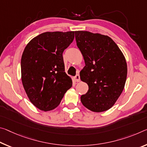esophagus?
<instances>
[{"mask_svg": "<svg viewBox=\"0 0 147 147\" xmlns=\"http://www.w3.org/2000/svg\"><path fill=\"white\" fill-rule=\"evenodd\" d=\"M74 80H75V81L76 82H80V75H79V74H76V75L74 76Z\"/></svg>", "mask_w": 147, "mask_h": 147, "instance_id": "esophagus-1", "label": "esophagus"}]
</instances>
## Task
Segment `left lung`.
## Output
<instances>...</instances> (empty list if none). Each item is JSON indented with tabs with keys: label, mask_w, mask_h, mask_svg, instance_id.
Instances as JSON below:
<instances>
[{
	"label": "left lung",
	"mask_w": 147,
	"mask_h": 147,
	"mask_svg": "<svg viewBox=\"0 0 147 147\" xmlns=\"http://www.w3.org/2000/svg\"><path fill=\"white\" fill-rule=\"evenodd\" d=\"M74 32L86 65L80 73V79L89 88L81 96V102L93 112L106 111L115 104L124 88L127 73L124 55L108 36L83 31Z\"/></svg>",
	"instance_id": "8db88e82"
}]
</instances>
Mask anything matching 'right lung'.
Instances as JSON below:
<instances>
[{
	"label": "right lung",
	"instance_id": "1",
	"mask_svg": "<svg viewBox=\"0 0 147 147\" xmlns=\"http://www.w3.org/2000/svg\"><path fill=\"white\" fill-rule=\"evenodd\" d=\"M74 38V31L46 32L32 38L24 49L21 60L22 84L30 101L41 111L56 108L71 88L63 52Z\"/></svg>",
	"mask_w": 147,
	"mask_h": 147
}]
</instances>
